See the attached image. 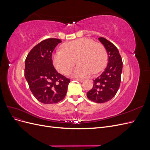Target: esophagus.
Segmentation results:
<instances>
[{"mask_svg": "<svg viewBox=\"0 0 150 150\" xmlns=\"http://www.w3.org/2000/svg\"><path fill=\"white\" fill-rule=\"evenodd\" d=\"M75 80H77L78 81H80V82H83V81H84V79H79V78H76L74 79Z\"/></svg>", "mask_w": 150, "mask_h": 150, "instance_id": "esophagus-1", "label": "esophagus"}]
</instances>
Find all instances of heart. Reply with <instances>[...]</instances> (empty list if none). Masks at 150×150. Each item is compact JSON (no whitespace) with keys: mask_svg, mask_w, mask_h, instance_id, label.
Masks as SVG:
<instances>
[{"mask_svg":"<svg viewBox=\"0 0 150 150\" xmlns=\"http://www.w3.org/2000/svg\"><path fill=\"white\" fill-rule=\"evenodd\" d=\"M73 72L76 76L84 77L97 74L105 67L108 54L105 47L93 40L80 38L64 43L62 50L53 54L52 62L56 69L64 74H69L76 64Z\"/></svg>","mask_w":150,"mask_h":150,"instance_id":"heart-1","label":"heart"}]
</instances>
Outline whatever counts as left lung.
Wrapping results in <instances>:
<instances>
[{
    "instance_id": "obj_1",
    "label": "left lung",
    "mask_w": 150,
    "mask_h": 150,
    "mask_svg": "<svg viewBox=\"0 0 150 150\" xmlns=\"http://www.w3.org/2000/svg\"><path fill=\"white\" fill-rule=\"evenodd\" d=\"M99 40L106 49L109 61L104 71L93 80V87L87 93V97L93 102L103 103L111 100L118 91L122 61L118 50L114 44L104 38H99Z\"/></svg>"
}]
</instances>
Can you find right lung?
<instances>
[{
	"mask_svg": "<svg viewBox=\"0 0 150 150\" xmlns=\"http://www.w3.org/2000/svg\"><path fill=\"white\" fill-rule=\"evenodd\" d=\"M61 39H46L35 46L25 61V78L35 99L44 104H54L64 98L70 79L56 70L52 54Z\"/></svg>",
	"mask_w": 150,
	"mask_h": 150,
	"instance_id": "right-lung-1",
	"label": "right lung"
}]
</instances>
